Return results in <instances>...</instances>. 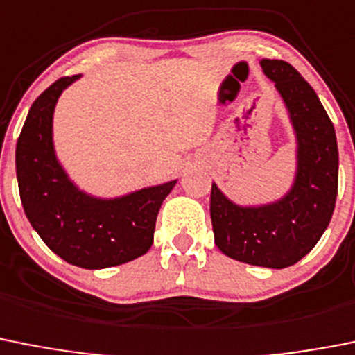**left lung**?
<instances>
[{
	"label": "left lung",
	"mask_w": 355,
	"mask_h": 355,
	"mask_svg": "<svg viewBox=\"0 0 355 355\" xmlns=\"http://www.w3.org/2000/svg\"><path fill=\"white\" fill-rule=\"evenodd\" d=\"M260 67L294 126V183L282 199L262 206H237L213 183L209 211L220 252L245 264L284 269L310 253L329 225L338 195V144L326 109L301 73L282 60H262Z\"/></svg>",
	"instance_id": "8db88e82"
}]
</instances>
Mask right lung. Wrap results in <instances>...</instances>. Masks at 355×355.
Instances as JSON below:
<instances>
[{
	"label": "right lung",
	"mask_w": 355,
	"mask_h": 355,
	"mask_svg": "<svg viewBox=\"0 0 355 355\" xmlns=\"http://www.w3.org/2000/svg\"><path fill=\"white\" fill-rule=\"evenodd\" d=\"M80 76L61 77L33 102L15 148L19 193L42 241L84 269L125 264L153 245L156 216L178 180L116 199H98L71 183L58 162L52 116L58 98Z\"/></svg>",
	"instance_id": "1"
}]
</instances>
